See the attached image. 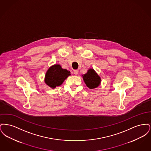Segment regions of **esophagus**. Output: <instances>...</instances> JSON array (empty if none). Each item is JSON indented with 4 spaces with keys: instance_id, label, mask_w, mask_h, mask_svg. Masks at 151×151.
<instances>
[{
    "instance_id": "34e87169",
    "label": "esophagus",
    "mask_w": 151,
    "mask_h": 151,
    "mask_svg": "<svg viewBox=\"0 0 151 151\" xmlns=\"http://www.w3.org/2000/svg\"><path fill=\"white\" fill-rule=\"evenodd\" d=\"M78 73H79V70H73V73H74L75 75H78Z\"/></svg>"
}]
</instances>
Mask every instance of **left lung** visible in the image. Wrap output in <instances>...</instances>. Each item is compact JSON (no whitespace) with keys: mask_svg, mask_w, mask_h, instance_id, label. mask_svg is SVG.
<instances>
[{"mask_svg":"<svg viewBox=\"0 0 151 151\" xmlns=\"http://www.w3.org/2000/svg\"><path fill=\"white\" fill-rule=\"evenodd\" d=\"M83 76L86 86L90 89L95 88L100 84L101 78L93 69H89Z\"/></svg>","mask_w":151,"mask_h":151,"instance_id":"obj_1","label":"left lung"}]
</instances>
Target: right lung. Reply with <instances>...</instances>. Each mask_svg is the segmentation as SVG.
<instances>
[{
	"label": "right lung",
	"instance_id": "add662e5",
	"mask_svg": "<svg viewBox=\"0 0 151 151\" xmlns=\"http://www.w3.org/2000/svg\"><path fill=\"white\" fill-rule=\"evenodd\" d=\"M70 75V71L62 68L60 65H55L51 67L47 70L45 75V81L51 88H55L56 86H60Z\"/></svg>",
	"mask_w": 151,
	"mask_h": 151
}]
</instances>
